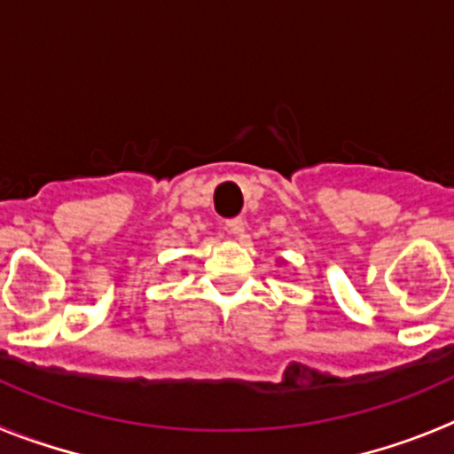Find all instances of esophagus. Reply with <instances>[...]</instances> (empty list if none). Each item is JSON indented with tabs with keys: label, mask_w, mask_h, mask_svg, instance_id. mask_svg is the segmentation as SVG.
Listing matches in <instances>:
<instances>
[{
	"label": "esophagus",
	"mask_w": 454,
	"mask_h": 454,
	"mask_svg": "<svg viewBox=\"0 0 454 454\" xmlns=\"http://www.w3.org/2000/svg\"><path fill=\"white\" fill-rule=\"evenodd\" d=\"M226 228H228V232H231L232 237H239L244 232V222L239 217H235V219H228L226 222Z\"/></svg>",
	"instance_id": "1"
}]
</instances>
